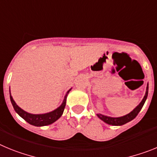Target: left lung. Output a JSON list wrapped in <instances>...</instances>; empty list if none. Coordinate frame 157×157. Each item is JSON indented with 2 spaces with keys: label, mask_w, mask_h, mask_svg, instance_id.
<instances>
[{
  "label": "left lung",
  "mask_w": 157,
  "mask_h": 157,
  "mask_svg": "<svg viewBox=\"0 0 157 157\" xmlns=\"http://www.w3.org/2000/svg\"><path fill=\"white\" fill-rule=\"evenodd\" d=\"M148 91H149V84L147 85V87H146V91H145V94L144 96L143 99L142 100V101L140 102V104L133 110L131 111L130 113L127 114V115L124 116V117H107V116L101 115V114H97L98 117L101 121H103L106 124H110V125H113V126H121V125H123V124H127L129 121H132L137 117V115L138 114V113L140 112V110L142 109V106H143L144 103H145V100L147 98L148 96Z\"/></svg>",
  "instance_id": "8db88e82"
}]
</instances>
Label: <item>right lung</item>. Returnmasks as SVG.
<instances>
[{"mask_svg":"<svg viewBox=\"0 0 157 157\" xmlns=\"http://www.w3.org/2000/svg\"><path fill=\"white\" fill-rule=\"evenodd\" d=\"M70 91V89L67 91V94L65 96L64 101H63V104L59 108L55 109L54 111H52V112L44 114H31L26 112V111H24L23 109H22L20 107H19L16 105V103L15 102V101L12 98V95H11V92H10V99H11V101H12V104L13 105L14 109L15 110V112L19 114L22 118H23L26 122L29 123L31 125H33V126H46V125L52 124V123H54L59 118H60V117L63 114V111H64L65 106H66V96L69 94Z\"/></svg>","mask_w":157,"mask_h":157,"instance_id":"right-lung-1","label":"right lung"}]
</instances>
